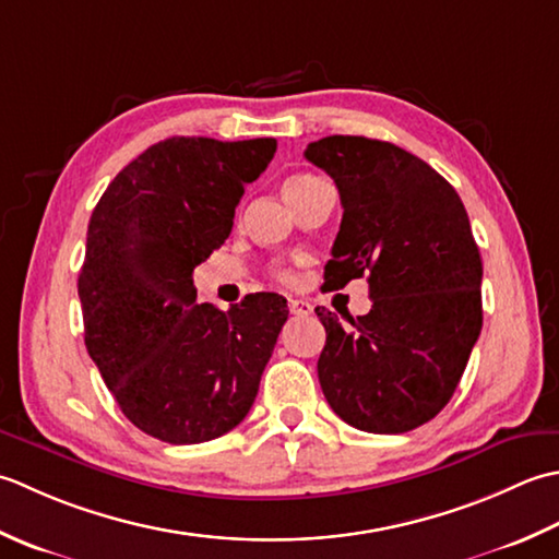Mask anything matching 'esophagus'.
Returning <instances> with one entry per match:
<instances>
[{
  "label": "esophagus",
  "instance_id": "34e87169",
  "mask_svg": "<svg viewBox=\"0 0 559 559\" xmlns=\"http://www.w3.org/2000/svg\"><path fill=\"white\" fill-rule=\"evenodd\" d=\"M289 311L292 316H309L313 311V306L304 299H289Z\"/></svg>",
  "mask_w": 559,
  "mask_h": 559
}]
</instances>
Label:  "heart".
<instances>
[{"label":"heart","mask_w":559,"mask_h":559,"mask_svg":"<svg viewBox=\"0 0 559 559\" xmlns=\"http://www.w3.org/2000/svg\"><path fill=\"white\" fill-rule=\"evenodd\" d=\"M313 180H318V178H313V176H296V178L287 180V186H284V192L306 188L309 183H313ZM277 280H280V282H292V280H294L292 270H277Z\"/></svg>","instance_id":"heart-1"}]
</instances>
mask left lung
Here are the masks:
<instances>
[{
	"instance_id": "1",
	"label": "left lung",
	"mask_w": 559,
	"mask_h": 559,
	"mask_svg": "<svg viewBox=\"0 0 559 559\" xmlns=\"http://www.w3.org/2000/svg\"><path fill=\"white\" fill-rule=\"evenodd\" d=\"M304 156L335 180L343 222L325 287L367 275L371 311H318V381L340 419L403 435L437 417L483 328V260L459 192L423 158L369 136L333 134Z\"/></svg>"
}]
</instances>
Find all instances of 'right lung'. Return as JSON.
<instances>
[{
	"mask_svg": "<svg viewBox=\"0 0 559 559\" xmlns=\"http://www.w3.org/2000/svg\"><path fill=\"white\" fill-rule=\"evenodd\" d=\"M277 140L168 136L100 195L79 272L84 343L122 415L166 443H202L248 415L287 321V299L195 304L192 270L231 234L246 183Z\"/></svg>",
	"mask_w": 559,
	"mask_h": 559,
	"instance_id": "add662e5",
	"label": "right lung"
}]
</instances>
